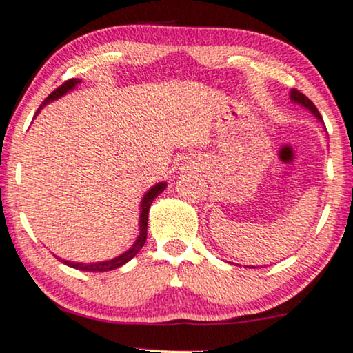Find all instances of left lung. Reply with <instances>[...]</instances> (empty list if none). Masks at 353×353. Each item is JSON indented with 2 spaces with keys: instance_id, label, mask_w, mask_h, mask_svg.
<instances>
[{
  "instance_id": "1",
  "label": "left lung",
  "mask_w": 353,
  "mask_h": 353,
  "mask_svg": "<svg viewBox=\"0 0 353 353\" xmlns=\"http://www.w3.org/2000/svg\"><path fill=\"white\" fill-rule=\"evenodd\" d=\"M290 97H292L293 101L295 102H298V104H301V105H305L306 109H310L311 112H313L316 117H318L321 122H323V117H321V114H319V110H318V107H316L314 104H313V101H310L307 99V97L303 94V92H300L298 91V89H292V94H290Z\"/></svg>"
}]
</instances>
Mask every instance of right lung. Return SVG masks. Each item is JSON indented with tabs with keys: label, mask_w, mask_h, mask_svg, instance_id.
Returning <instances> with one entry per match:
<instances>
[{
	"label": "right lung",
	"mask_w": 353,
	"mask_h": 353,
	"mask_svg": "<svg viewBox=\"0 0 353 353\" xmlns=\"http://www.w3.org/2000/svg\"><path fill=\"white\" fill-rule=\"evenodd\" d=\"M78 83H81L79 79H68V81H65L61 86H58L55 91L50 92L48 97L46 101L42 102V105L39 107L37 115L40 112V109H42L43 105H47L48 102L58 99V97H61L66 92L71 91L74 86H77ZM166 189V184L164 182H159V184H156L154 187H151V189L146 192V195L141 200V213H140V234H138V238L135 241V244L128 249V251H125L123 254H120L119 257L115 259H110V261H104V262H96V264H81V262H70V261H63V259H60L61 262L66 265L73 267V269H78V270H84V272H109V270H114V269H119V267H122L123 264H127L128 261H130L132 257H135L138 252H140V249L145 246V241H146V230H148V213H150V207L151 203H153V200L158 197L161 192Z\"/></svg>",
	"instance_id": "obj_1"
}]
</instances>
